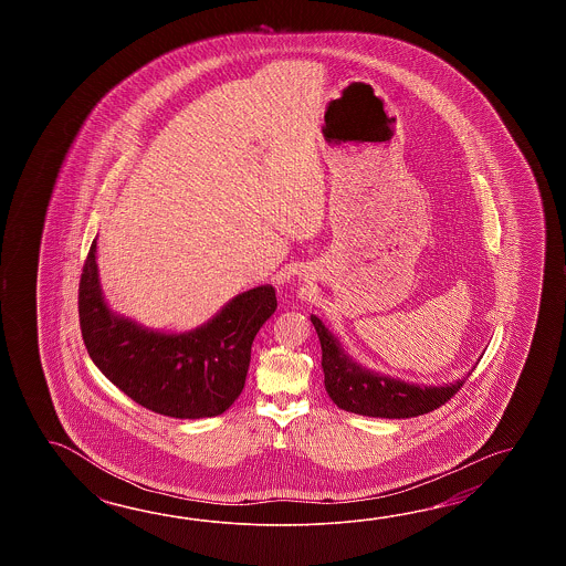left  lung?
<instances>
[{
    "mask_svg": "<svg viewBox=\"0 0 566 566\" xmlns=\"http://www.w3.org/2000/svg\"><path fill=\"white\" fill-rule=\"evenodd\" d=\"M312 324L322 344L325 390L339 409L380 419L419 417L446 405L470 378L468 374L455 385L417 386L370 373L349 358L319 317L312 315Z\"/></svg>",
    "mask_w": 566,
    "mask_h": 566,
    "instance_id": "8db88e82",
    "label": "left lung"
}]
</instances>
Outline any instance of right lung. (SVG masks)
Instances as JSON below:
<instances>
[{"instance_id": "add662e5", "label": "right lung", "mask_w": 566, "mask_h": 566, "mask_svg": "<svg viewBox=\"0 0 566 566\" xmlns=\"http://www.w3.org/2000/svg\"><path fill=\"white\" fill-rule=\"evenodd\" d=\"M95 253L93 241L78 283V319L96 368L157 415L174 419L222 415L244 388L256 332L277 310L275 289L244 291L193 332L159 334L108 312L98 287Z\"/></svg>"}]
</instances>
